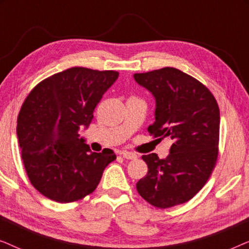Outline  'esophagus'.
<instances>
[{
    "label": "esophagus",
    "mask_w": 249,
    "mask_h": 249,
    "mask_svg": "<svg viewBox=\"0 0 249 249\" xmlns=\"http://www.w3.org/2000/svg\"><path fill=\"white\" fill-rule=\"evenodd\" d=\"M121 156L124 159H127V160H135L137 158V155L135 154V153H131V152H127V151H124L121 153Z\"/></svg>",
    "instance_id": "1"
}]
</instances>
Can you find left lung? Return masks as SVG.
<instances>
[{
    "label": "left lung",
    "mask_w": 249,
    "mask_h": 249,
    "mask_svg": "<svg viewBox=\"0 0 249 249\" xmlns=\"http://www.w3.org/2000/svg\"><path fill=\"white\" fill-rule=\"evenodd\" d=\"M135 80L155 97V121L148 132L173 144L166 159L142 155L148 172L137 182L146 202L168 209L192 199L203 188L219 154L220 110L209 88L176 68L135 73Z\"/></svg>",
    "instance_id": "left-lung-1"
}]
</instances>
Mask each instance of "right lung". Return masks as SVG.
I'll return each mask as SVG.
<instances>
[{"label": "right lung", "instance_id": "obj_1", "mask_svg": "<svg viewBox=\"0 0 249 249\" xmlns=\"http://www.w3.org/2000/svg\"><path fill=\"white\" fill-rule=\"evenodd\" d=\"M113 70L74 67L34 87L18 115L17 135L32 185L47 198L71 203L96 189L107 164L117 159L111 149L90 152L80 138L102 96L118 79Z\"/></svg>", "mask_w": 249, "mask_h": 249}]
</instances>
